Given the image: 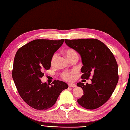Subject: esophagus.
Listing matches in <instances>:
<instances>
[{"instance_id": "esophagus-1", "label": "esophagus", "mask_w": 130, "mask_h": 130, "mask_svg": "<svg viewBox=\"0 0 130 130\" xmlns=\"http://www.w3.org/2000/svg\"><path fill=\"white\" fill-rule=\"evenodd\" d=\"M68 85H69V87H73V88L76 87V85L73 84V83H69L68 84Z\"/></svg>"}]
</instances>
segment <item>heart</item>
Returning a JSON list of instances; mask_svg holds the SVG:
<instances>
[{"instance_id":"heart-1","label":"heart","mask_w":130,"mask_h":130,"mask_svg":"<svg viewBox=\"0 0 130 130\" xmlns=\"http://www.w3.org/2000/svg\"><path fill=\"white\" fill-rule=\"evenodd\" d=\"M64 54L65 55V56L68 58V60L70 59L71 58L73 57V56L77 55V53L75 52V51L72 48L67 49L65 51ZM56 57H57L56 54H54L53 56H52L51 61V63L52 65H54L55 63ZM75 73H76L75 71H74V70L71 71H65V72L63 73L62 77L63 79L65 80L71 81L74 79L73 75L74 74H75Z\"/></svg>"}]
</instances>
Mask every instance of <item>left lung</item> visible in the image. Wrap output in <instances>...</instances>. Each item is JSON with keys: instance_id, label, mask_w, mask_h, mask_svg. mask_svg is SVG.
<instances>
[{"instance_id": "8db88e82", "label": "left lung", "mask_w": 130, "mask_h": 130, "mask_svg": "<svg viewBox=\"0 0 130 130\" xmlns=\"http://www.w3.org/2000/svg\"><path fill=\"white\" fill-rule=\"evenodd\" d=\"M65 42L80 55L83 65L81 78L88 79L93 76L90 84L77 83L84 92L78 103L86 109L97 108L108 100L117 84L118 65L115 57L111 50L97 39H65Z\"/></svg>"}]
</instances>
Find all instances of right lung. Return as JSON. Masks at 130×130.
I'll return each instance as SVG.
<instances>
[{
  "label": "right lung",
  "instance_id": "1",
  "mask_svg": "<svg viewBox=\"0 0 130 130\" xmlns=\"http://www.w3.org/2000/svg\"><path fill=\"white\" fill-rule=\"evenodd\" d=\"M63 40H35L21 47L15 55L13 79L21 98L35 109L51 108L61 92L68 88L62 81L55 80L49 85L41 80L44 70L50 68L52 57Z\"/></svg>",
  "mask_w": 130,
  "mask_h": 130
}]
</instances>
